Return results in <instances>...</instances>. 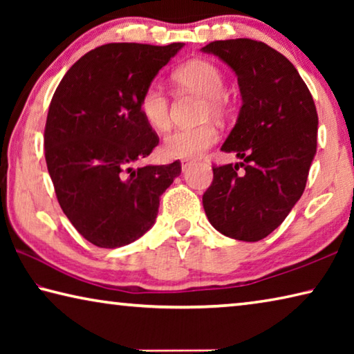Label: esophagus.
Here are the masks:
<instances>
[{
	"label": "esophagus",
	"instance_id": "obj_1",
	"mask_svg": "<svg viewBox=\"0 0 354 354\" xmlns=\"http://www.w3.org/2000/svg\"><path fill=\"white\" fill-rule=\"evenodd\" d=\"M192 164H194V162H192V160H189V159H183V160H181V169H183V171L187 170Z\"/></svg>",
	"mask_w": 354,
	"mask_h": 354
}]
</instances>
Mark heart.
<instances>
[{"label": "heart", "mask_w": 354, "mask_h": 354, "mask_svg": "<svg viewBox=\"0 0 354 354\" xmlns=\"http://www.w3.org/2000/svg\"><path fill=\"white\" fill-rule=\"evenodd\" d=\"M175 80L189 91L206 97L207 112H221L225 107V77L217 65L195 59L184 64L175 71ZM139 107L143 118L154 129L164 131L170 124V101L162 86L151 82L143 91ZM218 139V131L212 123H201L196 127H184L170 131L164 139V153L170 158L192 159L211 148Z\"/></svg>", "instance_id": "obj_1"}]
</instances>
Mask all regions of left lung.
I'll use <instances>...</instances> for the list:
<instances>
[{"mask_svg": "<svg viewBox=\"0 0 354 354\" xmlns=\"http://www.w3.org/2000/svg\"><path fill=\"white\" fill-rule=\"evenodd\" d=\"M201 50L234 70L242 95L221 147L242 162L212 167L203 207L221 234L257 242L283 223L306 187L319 124L313 95L289 59L263 41L215 40Z\"/></svg>", "mask_w": 354, "mask_h": 354, "instance_id": "1", "label": "left lung"}]
</instances>
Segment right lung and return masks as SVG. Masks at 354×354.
I'll return each instance as SVG.
<instances>
[{
  "label": "right lung",
  "mask_w": 354,
  "mask_h": 354,
  "mask_svg": "<svg viewBox=\"0 0 354 354\" xmlns=\"http://www.w3.org/2000/svg\"><path fill=\"white\" fill-rule=\"evenodd\" d=\"M184 44H107L59 82L45 124V159L64 214L100 248L137 241L154 225L159 198L181 162L133 169L158 147L139 101Z\"/></svg>",
  "instance_id": "add662e5"
}]
</instances>
